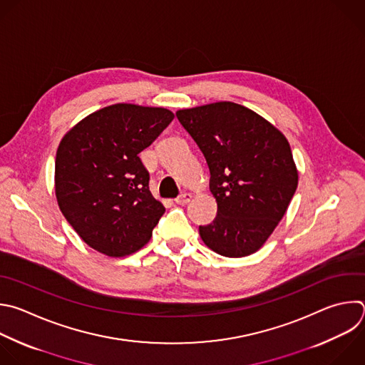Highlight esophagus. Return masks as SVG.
Segmentation results:
<instances>
[{
    "mask_svg": "<svg viewBox=\"0 0 365 365\" xmlns=\"http://www.w3.org/2000/svg\"><path fill=\"white\" fill-rule=\"evenodd\" d=\"M190 199H192V195H190V193H182L179 197L175 199V202H176L178 205H186V203L190 202Z\"/></svg>",
    "mask_w": 365,
    "mask_h": 365,
    "instance_id": "34e87169",
    "label": "esophagus"
}]
</instances>
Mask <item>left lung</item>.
Returning a JSON list of instances; mask_svg holds the SVG:
<instances>
[{
  "instance_id": "8db88e82",
  "label": "left lung",
  "mask_w": 365,
  "mask_h": 365,
  "mask_svg": "<svg viewBox=\"0 0 365 365\" xmlns=\"http://www.w3.org/2000/svg\"><path fill=\"white\" fill-rule=\"evenodd\" d=\"M176 117L206 159L217 203L215 220L199 226L205 245L227 258L257 252L298 186L288 140L264 117L232 101L183 108Z\"/></svg>"
}]
</instances>
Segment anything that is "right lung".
<instances>
[{
    "label": "right lung",
    "instance_id": "1",
    "mask_svg": "<svg viewBox=\"0 0 365 365\" xmlns=\"http://www.w3.org/2000/svg\"><path fill=\"white\" fill-rule=\"evenodd\" d=\"M163 107L118 103L100 108L66 133L56 156V196L86 244L113 258L143 248L165 206L149 190L139 153L169 126Z\"/></svg>",
    "mask_w": 365,
    "mask_h": 365
}]
</instances>
